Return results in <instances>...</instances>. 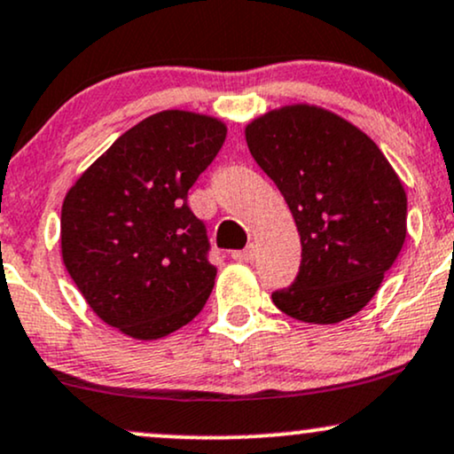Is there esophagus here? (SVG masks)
I'll list each match as a JSON object with an SVG mask.
<instances>
[{
    "mask_svg": "<svg viewBox=\"0 0 454 454\" xmlns=\"http://www.w3.org/2000/svg\"><path fill=\"white\" fill-rule=\"evenodd\" d=\"M254 258H255L254 245H251V247H247V249H243V251H232V260H237V262H251Z\"/></svg>",
    "mask_w": 454,
    "mask_h": 454,
    "instance_id": "34e87169",
    "label": "esophagus"
}]
</instances>
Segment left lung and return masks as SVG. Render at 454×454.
I'll use <instances>...</instances> for the list:
<instances>
[{
	"label": "left lung",
	"instance_id": "obj_1",
	"mask_svg": "<svg viewBox=\"0 0 454 454\" xmlns=\"http://www.w3.org/2000/svg\"><path fill=\"white\" fill-rule=\"evenodd\" d=\"M245 139L292 211L302 243L296 281L272 294L304 324H338L379 292L406 241V192L364 130L296 103L262 114Z\"/></svg>",
	"mask_w": 454,
	"mask_h": 454
}]
</instances>
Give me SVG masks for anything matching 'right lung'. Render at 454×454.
<instances>
[{
    "mask_svg": "<svg viewBox=\"0 0 454 454\" xmlns=\"http://www.w3.org/2000/svg\"><path fill=\"white\" fill-rule=\"evenodd\" d=\"M226 130L205 114L158 112L120 135L65 194V269L97 317L122 334L156 340L203 310L217 270L188 190Z\"/></svg>",
    "mask_w": 454,
    "mask_h": 454,
    "instance_id": "right-lung-1",
    "label": "right lung"
}]
</instances>
